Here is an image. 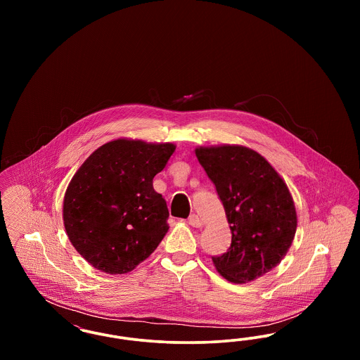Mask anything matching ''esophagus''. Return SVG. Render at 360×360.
I'll return each instance as SVG.
<instances>
[{"instance_id": "obj_1", "label": "esophagus", "mask_w": 360, "mask_h": 360, "mask_svg": "<svg viewBox=\"0 0 360 360\" xmlns=\"http://www.w3.org/2000/svg\"><path fill=\"white\" fill-rule=\"evenodd\" d=\"M188 224H190L191 226H194V228H201V226H202V221H201V219H200L197 214H190Z\"/></svg>"}]
</instances>
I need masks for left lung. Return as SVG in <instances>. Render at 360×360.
<instances>
[{
  "label": "left lung",
  "instance_id": "obj_1",
  "mask_svg": "<svg viewBox=\"0 0 360 360\" xmlns=\"http://www.w3.org/2000/svg\"><path fill=\"white\" fill-rule=\"evenodd\" d=\"M195 156L214 184L232 232L216 270L233 283L271 271L286 257L297 229L290 190L262 155L244 146L197 147Z\"/></svg>",
  "mask_w": 360,
  "mask_h": 360
}]
</instances>
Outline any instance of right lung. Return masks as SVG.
<instances>
[{"label": "right lung", "instance_id": "add662e5", "mask_svg": "<svg viewBox=\"0 0 360 360\" xmlns=\"http://www.w3.org/2000/svg\"><path fill=\"white\" fill-rule=\"evenodd\" d=\"M172 143L116 139L90 155L70 181L63 224L71 244L94 269L127 274L150 257L169 231V209L153 179Z\"/></svg>", "mask_w": 360, "mask_h": 360}]
</instances>
